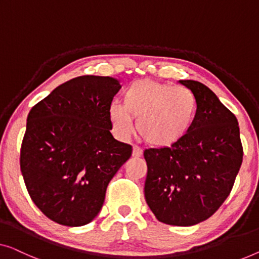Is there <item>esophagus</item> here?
Segmentation results:
<instances>
[{
	"label": "esophagus",
	"instance_id": "esophagus-1",
	"mask_svg": "<svg viewBox=\"0 0 259 259\" xmlns=\"http://www.w3.org/2000/svg\"><path fill=\"white\" fill-rule=\"evenodd\" d=\"M142 148L141 147H139V146H133V152H132V155L133 156H136V157H139V156H141L142 155Z\"/></svg>",
	"mask_w": 259,
	"mask_h": 259
}]
</instances>
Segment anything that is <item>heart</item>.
Segmentation results:
<instances>
[{
	"instance_id": "1",
	"label": "heart",
	"mask_w": 259,
	"mask_h": 259,
	"mask_svg": "<svg viewBox=\"0 0 259 259\" xmlns=\"http://www.w3.org/2000/svg\"><path fill=\"white\" fill-rule=\"evenodd\" d=\"M196 108V98L190 90L140 79L125 90L123 104H110L108 115L118 136H128L132 118H138L139 136L149 145L166 147L179 142L189 132Z\"/></svg>"
}]
</instances>
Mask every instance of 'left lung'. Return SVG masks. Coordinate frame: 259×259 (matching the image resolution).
I'll return each mask as SVG.
<instances>
[{"instance_id":"8db88e82","label":"left lung","mask_w":259,"mask_h":259,"mask_svg":"<svg viewBox=\"0 0 259 259\" xmlns=\"http://www.w3.org/2000/svg\"><path fill=\"white\" fill-rule=\"evenodd\" d=\"M196 98L189 132L170 147L145 149V197L160 222H203L229 196L243 161L237 119L200 81L180 80Z\"/></svg>"}]
</instances>
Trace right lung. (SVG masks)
Wrapping results in <instances>:
<instances>
[{"label": "right lung", "instance_id": "obj_1", "mask_svg": "<svg viewBox=\"0 0 259 259\" xmlns=\"http://www.w3.org/2000/svg\"><path fill=\"white\" fill-rule=\"evenodd\" d=\"M112 77L80 76L56 88L29 112L20 164L37 208L66 227L102 209L112 178L132 155L115 140L108 106L120 90Z\"/></svg>", "mask_w": 259, "mask_h": 259}]
</instances>
